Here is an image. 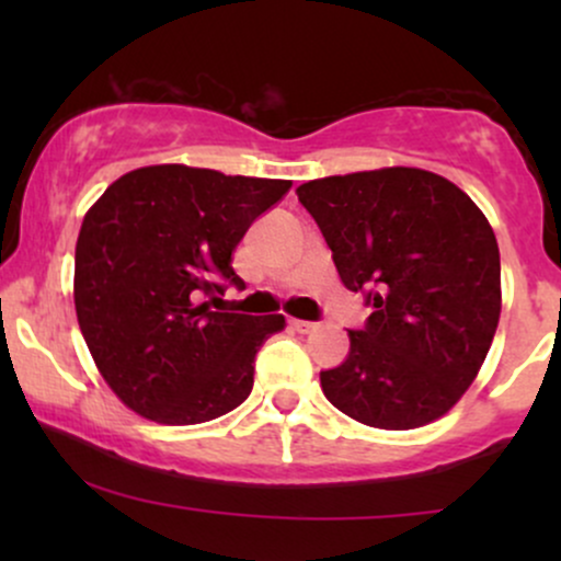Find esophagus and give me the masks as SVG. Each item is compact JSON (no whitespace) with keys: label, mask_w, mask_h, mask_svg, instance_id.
Listing matches in <instances>:
<instances>
[{"label":"esophagus","mask_w":561,"mask_h":561,"mask_svg":"<svg viewBox=\"0 0 561 561\" xmlns=\"http://www.w3.org/2000/svg\"><path fill=\"white\" fill-rule=\"evenodd\" d=\"M289 327H293L295 332L300 334H308L317 330V321H306V319H289Z\"/></svg>","instance_id":"obj_1"}]
</instances>
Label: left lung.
<instances>
[{
	"instance_id": "1",
	"label": "left lung",
	"mask_w": 561,
	"mask_h": 561,
	"mask_svg": "<svg viewBox=\"0 0 561 561\" xmlns=\"http://www.w3.org/2000/svg\"><path fill=\"white\" fill-rule=\"evenodd\" d=\"M340 279L371 308L345 362L321 371L334 409L379 430H414L465 396L501 313L499 242L448 179L382 169L298 186Z\"/></svg>"
}]
</instances>
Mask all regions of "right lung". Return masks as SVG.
Returning <instances> with one entry per match:
<instances>
[{"label": "right lung", "instance_id": "1", "mask_svg": "<svg viewBox=\"0 0 561 561\" xmlns=\"http://www.w3.org/2000/svg\"><path fill=\"white\" fill-rule=\"evenodd\" d=\"M293 182L147 165L113 182L76 242V317L96 369L128 409L199 424L253 390L255 353L285 317L210 311L244 289L231 250Z\"/></svg>", "mask_w": 561, "mask_h": 561}]
</instances>
